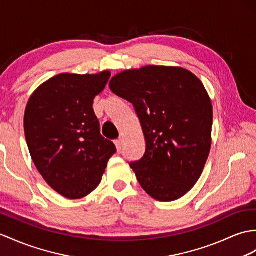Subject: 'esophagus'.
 Instances as JSON below:
<instances>
[{
  "label": "esophagus",
  "mask_w": 256,
  "mask_h": 256,
  "mask_svg": "<svg viewBox=\"0 0 256 256\" xmlns=\"http://www.w3.org/2000/svg\"><path fill=\"white\" fill-rule=\"evenodd\" d=\"M114 144H116V150H118V152H120L121 150H122V140H116V142H114Z\"/></svg>",
  "instance_id": "34e87169"
}]
</instances>
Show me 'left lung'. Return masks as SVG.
<instances>
[{
	"label": "left lung",
	"instance_id": "1",
	"mask_svg": "<svg viewBox=\"0 0 256 256\" xmlns=\"http://www.w3.org/2000/svg\"><path fill=\"white\" fill-rule=\"evenodd\" d=\"M109 87L140 118L146 152L130 167L140 186L157 200H179L198 181L210 152L212 106L203 82L183 68L147 65L116 74Z\"/></svg>",
	"mask_w": 256,
	"mask_h": 256
}]
</instances>
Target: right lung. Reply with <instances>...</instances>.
<instances>
[{"label": "right lung", "mask_w": 256, "mask_h": 256, "mask_svg": "<svg viewBox=\"0 0 256 256\" xmlns=\"http://www.w3.org/2000/svg\"><path fill=\"white\" fill-rule=\"evenodd\" d=\"M110 76L109 70L58 74L41 84L27 102L24 128L32 162L48 186L66 198L92 193L116 152L101 136L92 109Z\"/></svg>", "instance_id": "right-lung-1"}]
</instances>
